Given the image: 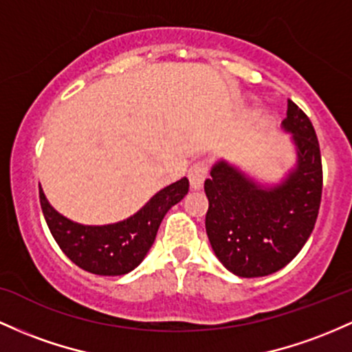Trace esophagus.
I'll list each match as a JSON object with an SVG mask.
<instances>
[{"instance_id":"obj_1","label":"esophagus","mask_w":352,"mask_h":352,"mask_svg":"<svg viewBox=\"0 0 352 352\" xmlns=\"http://www.w3.org/2000/svg\"><path fill=\"white\" fill-rule=\"evenodd\" d=\"M208 175V164L206 160H199L188 168V182H190V187L194 190H199L202 188L204 182H206Z\"/></svg>"}]
</instances>
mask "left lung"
Here are the masks:
<instances>
[{
    "label": "left lung",
    "instance_id": "8db88e82",
    "mask_svg": "<svg viewBox=\"0 0 352 352\" xmlns=\"http://www.w3.org/2000/svg\"><path fill=\"white\" fill-rule=\"evenodd\" d=\"M283 126L294 135L297 167L283 184L264 188L227 162L206 180V230L219 261L239 277L277 272L300 252L318 220L322 162L311 120L287 100Z\"/></svg>",
    "mask_w": 352,
    "mask_h": 352
}]
</instances>
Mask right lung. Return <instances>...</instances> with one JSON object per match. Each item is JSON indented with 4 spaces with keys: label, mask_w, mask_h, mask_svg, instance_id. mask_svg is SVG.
<instances>
[{
    "label": "right lung",
    "mask_w": 352,
    "mask_h": 352,
    "mask_svg": "<svg viewBox=\"0 0 352 352\" xmlns=\"http://www.w3.org/2000/svg\"><path fill=\"white\" fill-rule=\"evenodd\" d=\"M188 192V180L168 185L130 219L110 226H82L60 215L40 187V204L60 249L80 269L98 276H123L144 261L162 219Z\"/></svg>",
    "instance_id": "add662e5"
}]
</instances>
